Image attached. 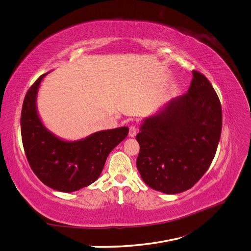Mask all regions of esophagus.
Wrapping results in <instances>:
<instances>
[{"label": "esophagus", "mask_w": 251, "mask_h": 251, "mask_svg": "<svg viewBox=\"0 0 251 251\" xmlns=\"http://www.w3.org/2000/svg\"><path fill=\"white\" fill-rule=\"evenodd\" d=\"M137 133V127L135 126H130V132H128V135H130V137H134V136Z\"/></svg>", "instance_id": "esophagus-1"}]
</instances>
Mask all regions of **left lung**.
<instances>
[{
  "label": "left lung",
  "instance_id": "obj_1",
  "mask_svg": "<svg viewBox=\"0 0 251 251\" xmlns=\"http://www.w3.org/2000/svg\"><path fill=\"white\" fill-rule=\"evenodd\" d=\"M221 131V102L209 80L194 70L187 93L144 119L136 135L144 183L170 195L193 187L214 160Z\"/></svg>",
  "mask_w": 251,
  "mask_h": 251
}]
</instances>
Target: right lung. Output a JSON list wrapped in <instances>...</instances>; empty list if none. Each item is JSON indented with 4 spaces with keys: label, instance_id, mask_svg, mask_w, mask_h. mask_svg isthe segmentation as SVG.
I'll list each match as a JSON object with an SVG mask.
<instances>
[{
    "label": "right lung",
    "instance_id": "right-lung-1",
    "mask_svg": "<svg viewBox=\"0 0 251 251\" xmlns=\"http://www.w3.org/2000/svg\"><path fill=\"white\" fill-rule=\"evenodd\" d=\"M43 74L30 87L23 102L21 133L30 168L44 184L71 193L92 184L102 172L112 150L128 134L127 126L96 132L77 141L57 138L44 126L36 111V94Z\"/></svg>",
    "mask_w": 251,
    "mask_h": 251
}]
</instances>
